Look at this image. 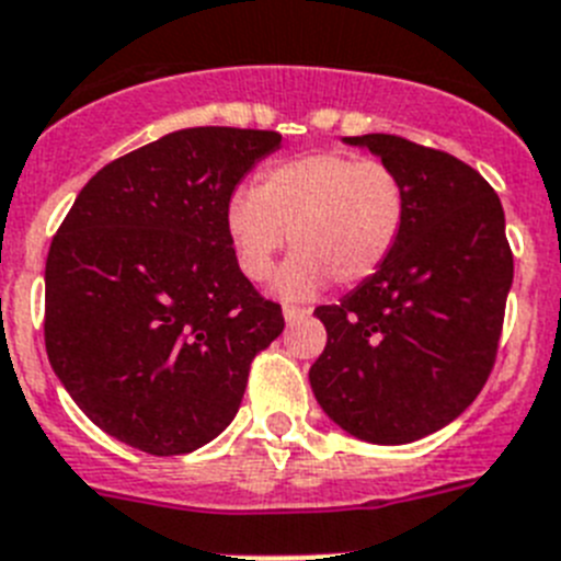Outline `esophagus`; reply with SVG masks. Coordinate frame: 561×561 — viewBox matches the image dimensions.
I'll return each instance as SVG.
<instances>
[{
    "label": "esophagus",
    "instance_id": "esophagus-1",
    "mask_svg": "<svg viewBox=\"0 0 561 561\" xmlns=\"http://www.w3.org/2000/svg\"><path fill=\"white\" fill-rule=\"evenodd\" d=\"M282 316H285L287 324H296V321L308 319L310 310L308 308H296V305H285V308H282Z\"/></svg>",
    "mask_w": 561,
    "mask_h": 561
}]
</instances>
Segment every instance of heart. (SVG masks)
<instances>
[{
	"label": "heart",
	"instance_id": "heart-1",
	"mask_svg": "<svg viewBox=\"0 0 561 561\" xmlns=\"http://www.w3.org/2000/svg\"><path fill=\"white\" fill-rule=\"evenodd\" d=\"M407 211V186L389 163L313 152L265 169L253 192H233L226 231L251 282L274 271L290 233L296 251L279 267L274 290L285 299H310L330 279L353 287L378 274L401 240Z\"/></svg>",
	"mask_w": 561,
	"mask_h": 561
}]
</instances>
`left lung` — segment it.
Returning <instances> with one entry per match:
<instances>
[{"mask_svg":"<svg viewBox=\"0 0 561 561\" xmlns=\"http://www.w3.org/2000/svg\"><path fill=\"white\" fill-rule=\"evenodd\" d=\"M344 144L401 174L409 211L381 271L316 308L328 347L310 387L347 435L401 446L462 415L489 381L514 256L503 203L471 165L398 135Z\"/></svg>","mask_w":561,"mask_h":561,"instance_id":"8db88e82","label":"left lung"}]
</instances>
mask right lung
I'll return each instance as SVG.
<instances>
[{
	"instance_id": "obj_1",
	"label": "right lung",
	"mask_w": 561,
	"mask_h": 561,
	"mask_svg": "<svg viewBox=\"0 0 561 561\" xmlns=\"http://www.w3.org/2000/svg\"><path fill=\"white\" fill-rule=\"evenodd\" d=\"M279 133L194 126L112 160L81 188L45 267V344L78 409L172 457L233 421L253 355L285 330L233 260L226 208Z\"/></svg>"
}]
</instances>
